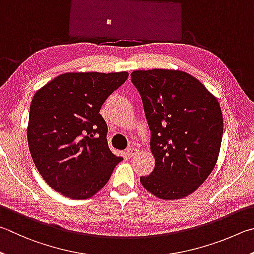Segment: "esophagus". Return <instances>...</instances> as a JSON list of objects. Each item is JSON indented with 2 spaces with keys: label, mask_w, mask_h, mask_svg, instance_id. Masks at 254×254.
Returning a JSON list of instances; mask_svg holds the SVG:
<instances>
[{
  "label": "esophagus",
  "mask_w": 254,
  "mask_h": 254,
  "mask_svg": "<svg viewBox=\"0 0 254 254\" xmlns=\"http://www.w3.org/2000/svg\"><path fill=\"white\" fill-rule=\"evenodd\" d=\"M138 153H139V149H137L135 147H130V148L127 149V155L129 157H134L135 155H137Z\"/></svg>",
  "instance_id": "34e87169"
}]
</instances>
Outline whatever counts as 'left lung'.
<instances>
[{"label": "left lung", "mask_w": 254, "mask_h": 254, "mask_svg": "<svg viewBox=\"0 0 254 254\" xmlns=\"http://www.w3.org/2000/svg\"><path fill=\"white\" fill-rule=\"evenodd\" d=\"M144 105L155 157L144 188L161 199H179L196 190L215 167L223 117L219 101L196 78L181 70L131 72Z\"/></svg>", "instance_id": "1"}]
</instances>
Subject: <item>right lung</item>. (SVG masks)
<instances>
[{
	"mask_svg": "<svg viewBox=\"0 0 254 254\" xmlns=\"http://www.w3.org/2000/svg\"><path fill=\"white\" fill-rule=\"evenodd\" d=\"M128 72H68L34 93L28 144L48 185L66 197H91L109 181L123 157L111 153L100 115L105 100Z\"/></svg>",
	"mask_w": 254,
	"mask_h": 254,
	"instance_id": "obj_1",
	"label": "right lung"
}]
</instances>
